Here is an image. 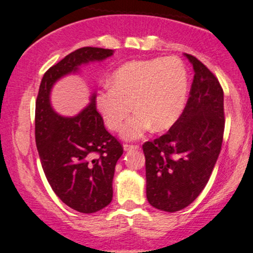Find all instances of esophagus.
<instances>
[{
    "label": "esophagus",
    "mask_w": 253,
    "mask_h": 253,
    "mask_svg": "<svg viewBox=\"0 0 253 253\" xmlns=\"http://www.w3.org/2000/svg\"><path fill=\"white\" fill-rule=\"evenodd\" d=\"M138 145H130V144H124L123 149L124 151H129V150H133V149H138Z\"/></svg>",
    "instance_id": "1"
}]
</instances>
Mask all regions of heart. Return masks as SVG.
Masks as SVG:
<instances>
[{
    "instance_id": "obj_1",
    "label": "heart",
    "mask_w": 253,
    "mask_h": 253,
    "mask_svg": "<svg viewBox=\"0 0 253 253\" xmlns=\"http://www.w3.org/2000/svg\"><path fill=\"white\" fill-rule=\"evenodd\" d=\"M110 85L96 93V107L109 129L122 130L126 139H137L154 126L156 131L169 129L179 120L188 97L189 80L179 58L157 57L131 61L121 65L110 77Z\"/></svg>"
}]
</instances>
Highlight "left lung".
<instances>
[{"instance_id": "left-lung-1", "label": "left lung", "mask_w": 253, "mask_h": 253, "mask_svg": "<svg viewBox=\"0 0 253 253\" xmlns=\"http://www.w3.org/2000/svg\"><path fill=\"white\" fill-rule=\"evenodd\" d=\"M195 76L182 116L165 135L143 144L146 198L167 212L182 210L203 191L216 164L224 133V93L210 70L191 55Z\"/></svg>"}]
</instances>
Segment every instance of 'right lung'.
Returning <instances> with one entry per match:
<instances>
[{"instance_id": "1", "label": "right lung", "mask_w": 253, "mask_h": 253, "mask_svg": "<svg viewBox=\"0 0 253 253\" xmlns=\"http://www.w3.org/2000/svg\"><path fill=\"white\" fill-rule=\"evenodd\" d=\"M114 52L84 46L67 55L44 74L36 99L35 138L43 171L58 198L82 213L97 212L110 204L115 167L123 148L105 130L95 92L75 116L57 114L50 95L57 81L80 74L81 67L107 60Z\"/></svg>"}]
</instances>
